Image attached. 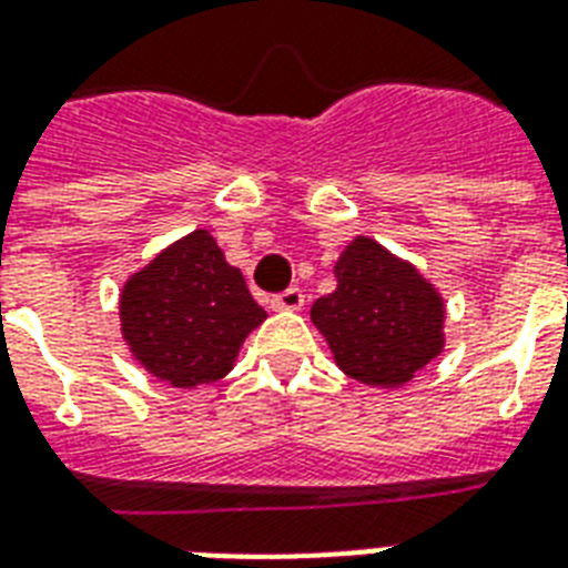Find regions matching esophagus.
<instances>
[{
  "instance_id": "obj_1",
  "label": "esophagus",
  "mask_w": 568,
  "mask_h": 568,
  "mask_svg": "<svg viewBox=\"0 0 568 568\" xmlns=\"http://www.w3.org/2000/svg\"><path fill=\"white\" fill-rule=\"evenodd\" d=\"M303 303H306V297H303L301 288H285L283 294H276L274 301H271V306L276 312H297L303 310Z\"/></svg>"
}]
</instances>
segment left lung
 Wrapping results in <instances>:
<instances>
[{
	"label": "left lung",
	"mask_w": 568,
	"mask_h": 568,
	"mask_svg": "<svg viewBox=\"0 0 568 568\" xmlns=\"http://www.w3.org/2000/svg\"><path fill=\"white\" fill-rule=\"evenodd\" d=\"M336 292L312 303V324L347 377L400 388L445 351V297L409 258L372 235L338 253Z\"/></svg>",
	"instance_id": "8db88e82"
}]
</instances>
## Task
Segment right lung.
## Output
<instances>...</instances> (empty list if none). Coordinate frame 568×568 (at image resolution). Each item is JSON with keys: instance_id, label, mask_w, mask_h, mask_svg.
I'll return each instance as SVG.
<instances>
[{"instance_id": "obj_1", "label": "right lung", "mask_w": 568, "mask_h": 568, "mask_svg": "<svg viewBox=\"0 0 568 568\" xmlns=\"http://www.w3.org/2000/svg\"><path fill=\"white\" fill-rule=\"evenodd\" d=\"M118 315L135 363L173 388L226 377L244 338L267 318L209 230L171 241L129 274Z\"/></svg>"}]
</instances>
